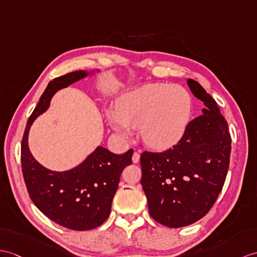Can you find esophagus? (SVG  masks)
Wrapping results in <instances>:
<instances>
[{"instance_id":"1","label":"esophagus","mask_w":257,"mask_h":257,"mask_svg":"<svg viewBox=\"0 0 257 257\" xmlns=\"http://www.w3.org/2000/svg\"><path fill=\"white\" fill-rule=\"evenodd\" d=\"M140 157H141V156H140L139 153H134V154H133V156H132V161L134 162V164H137V162L140 161Z\"/></svg>"}]
</instances>
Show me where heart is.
Masks as SVG:
<instances>
[{"label":"heart","mask_w":257,"mask_h":257,"mask_svg":"<svg viewBox=\"0 0 257 257\" xmlns=\"http://www.w3.org/2000/svg\"><path fill=\"white\" fill-rule=\"evenodd\" d=\"M194 100L184 87L171 84H148L131 90L118 99L116 110L107 116L114 131L128 136L141 127L147 146L167 149L178 144L189 127Z\"/></svg>","instance_id":"heart-1"}]
</instances>
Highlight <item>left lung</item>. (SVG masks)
<instances>
[{"label":"left lung","mask_w":257,"mask_h":257,"mask_svg":"<svg viewBox=\"0 0 257 257\" xmlns=\"http://www.w3.org/2000/svg\"><path fill=\"white\" fill-rule=\"evenodd\" d=\"M187 85L205 104L203 114L190 122L172 148L141 156V184L149 214L169 228L189 226L207 214L222 190L230 162L228 123L217 102L197 81L189 78Z\"/></svg>","instance_id":"8db88e82"}]
</instances>
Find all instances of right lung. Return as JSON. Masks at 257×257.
Returning a JSON list of instances; mask_svg holds the SVG:
<instances>
[{
  "label": "right lung",
  "instance_id": "obj_1",
  "mask_svg": "<svg viewBox=\"0 0 257 257\" xmlns=\"http://www.w3.org/2000/svg\"><path fill=\"white\" fill-rule=\"evenodd\" d=\"M99 72L75 71L50 81L28 118L22 141L23 176L31 201L49 219L71 230H90L107 220L121 173L132 164L133 149L115 155L98 146L81 164L59 172L34 158L28 134L36 118L48 110L56 91Z\"/></svg>",
  "mask_w": 257,
  "mask_h": 257
}]
</instances>
